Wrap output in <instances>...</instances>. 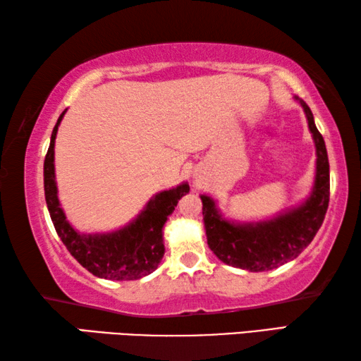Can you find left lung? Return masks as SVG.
Wrapping results in <instances>:
<instances>
[{
    "label": "left lung",
    "mask_w": 361,
    "mask_h": 361,
    "mask_svg": "<svg viewBox=\"0 0 361 361\" xmlns=\"http://www.w3.org/2000/svg\"><path fill=\"white\" fill-rule=\"evenodd\" d=\"M307 118L315 145V176L312 191L302 202L258 221H235L224 218L218 202L200 194L207 243L224 264L264 272L283 266L301 255L320 229L329 202V164L322 133L304 100L295 97Z\"/></svg>",
    "instance_id": "1"
}]
</instances>
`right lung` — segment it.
Listing matches in <instances>:
<instances>
[{
	"instance_id": "add662e5",
	"label": "right lung",
	"mask_w": 361,
	"mask_h": 361,
	"mask_svg": "<svg viewBox=\"0 0 361 361\" xmlns=\"http://www.w3.org/2000/svg\"><path fill=\"white\" fill-rule=\"evenodd\" d=\"M65 111L60 114L51 135L44 159V194L49 215L60 240L79 264L92 272L95 277L106 280H138L154 272L162 261L164 226L172 215L178 200L189 192L188 181L178 186L164 189L146 202L143 210L119 229L109 232L84 234L73 228L66 219L59 200L56 181V137Z\"/></svg>"
}]
</instances>
